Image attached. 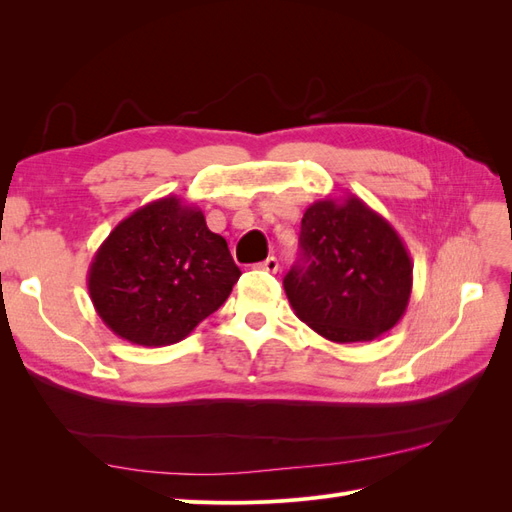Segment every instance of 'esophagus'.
Here are the masks:
<instances>
[{
	"label": "esophagus",
	"mask_w": 512,
	"mask_h": 512,
	"mask_svg": "<svg viewBox=\"0 0 512 512\" xmlns=\"http://www.w3.org/2000/svg\"><path fill=\"white\" fill-rule=\"evenodd\" d=\"M256 269H262V271H267V273H277V269H280V262H277L275 256H269V258H265L262 262H258Z\"/></svg>",
	"instance_id": "1"
}]
</instances>
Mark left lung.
Segmentation results:
<instances>
[{
  "label": "left lung",
  "instance_id": "8db88e82",
  "mask_svg": "<svg viewBox=\"0 0 512 512\" xmlns=\"http://www.w3.org/2000/svg\"><path fill=\"white\" fill-rule=\"evenodd\" d=\"M301 258L286 297L309 329L335 344L371 342L401 320L412 260L397 230L359 196L322 198L301 220Z\"/></svg>",
  "mask_w": 512,
  "mask_h": 512
}]
</instances>
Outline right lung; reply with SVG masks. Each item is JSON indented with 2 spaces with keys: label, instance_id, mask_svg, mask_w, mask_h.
Listing matches in <instances>:
<instances>
[{
  "label": "right lung",
  "instance_id": "add662e5",
  "mask_svg": "<svg viewBox=\"0 0 512 512\" xmlns=\"http://www.w3.org/2000/svg\"><path fill=\"white\" fill-rule=\"evenodd\" d=\"M239 275L203 211L164 196L111 230L91 260L87 288L115 335L158 348L188 337L228 299Z\"/></svg>",
  "mask_w": 512,
  "mask_h": 512
}]
</instances>
